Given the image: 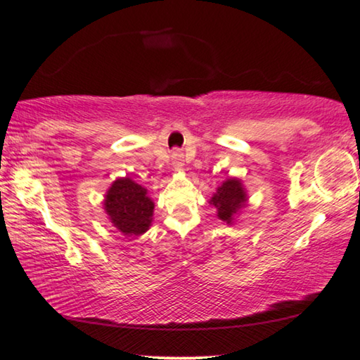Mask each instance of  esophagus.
Masks as SVG:
<instances>
[{
  "label": "esophagus",
  "mask_w": 360,
  "mask_h": 360,
  "mask_svg": "<svg viewBox=\"0 0 360 360\" xmlns=\"http://www.w3.org/2000/svg\"><path fill=\"white\" fill-rule=\"evenodd\" d=\"M172 166L175 170H180L184 167V153L179 150L172 153Z\"/></svg>",
  "instance_id": "34e87169"
}]
</instances>
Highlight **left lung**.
<instances>
[{"instance_id":"1","label":"left lung","mask_w":360,"mask_h":360,"mask_svg":"<svg viewBox=\"0 0 360 360\" xmlns=\"http://www.w3.org/2000/svg\"><path fill=\"white\" fill-rule=\"evenodd\" d=\"M209 202L217 209V217L231 225L234 215L247 204L245 188L238 179H226L217 188V193H214Z\"/></svg>"}]
</instances>
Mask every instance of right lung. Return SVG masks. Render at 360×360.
Instances as JSON below:
<instances>
[{
    "instance_id": "right-lung-1",
    "label": "right lung",
    "mask_w": 360,
    "mask_h": 360,
    "mask_svg": "<svg viewBox=\"0 0 360 360\" xmlns=\"http://www.w3.org/2000/svg\"><path fill=\"white\" fill-rule=\"evenodd\" d=\"M103 207L117 231L124 236H140L151 226L155 202L143 186L124 176L110 186Z\"/></svg>"
}]
</instances>
